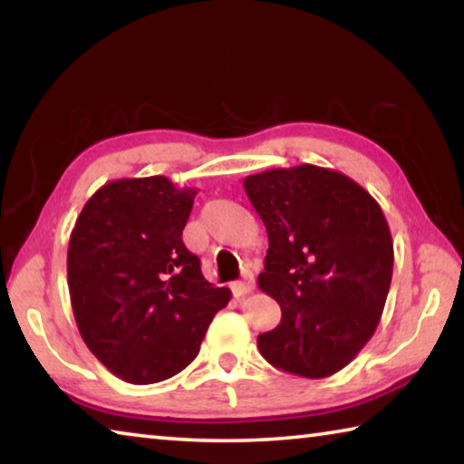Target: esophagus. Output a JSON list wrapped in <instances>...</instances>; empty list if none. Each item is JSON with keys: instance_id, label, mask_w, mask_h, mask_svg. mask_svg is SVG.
<instances>
[{"instance_id": "obj_1", "label": "esophagus", "mask_w": 464, "mask_h": 464, "mask_svg": "<svg viewBox=\"0 0 464 464\" xmlns=\"http://www.w3.org/2000/svg\"><path fill=\"white\" fill-rule=\"evenodd\" d=\"M256 288V285H254V278H243L241 282H233L231 285V290H233V295L235 296H243V295H249L251 290Z\"/></svg>"}]
</instances>
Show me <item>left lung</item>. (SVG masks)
Segmentation results:
<instances>
[{"label": "left lung", "instance_id": "obj_1", "mask_svg": "<svg viewBox=\"0 0 464 464\" xmlns=\"http://www.w3.org/2000/svg\"><path fill=\"white\" fill-rule=\"evenodd\" d=\"M268 231L257 285L282 319L257 335L280 371L325 379L371 340L392 276V239L371 194L340 171L304 166L243 179Z\"/></svg>", "mask_w": 464, "mask_h": 464}]
</instances>
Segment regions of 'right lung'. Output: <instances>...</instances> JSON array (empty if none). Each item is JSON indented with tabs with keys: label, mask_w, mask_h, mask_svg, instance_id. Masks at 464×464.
<instances>
[{
	"label": "right lung",
	"mask_w": 464,
	"mask_h": 464,
	"mask_svg": "<svg viewBox=\"0 0 464 464\" xmlns=\"http://www.w3.org/2000/svg\"><path fill=\"white\" fill-rule=\"evenodd\" d=\"M194 196L163 176L116 179L85 202L73 227L67 285L77 327L92 354L127 382L184 371L231 298L207 282L182 241Z\"/></svg>",
	"instance_id": "add662e5"
}]
</instances>
